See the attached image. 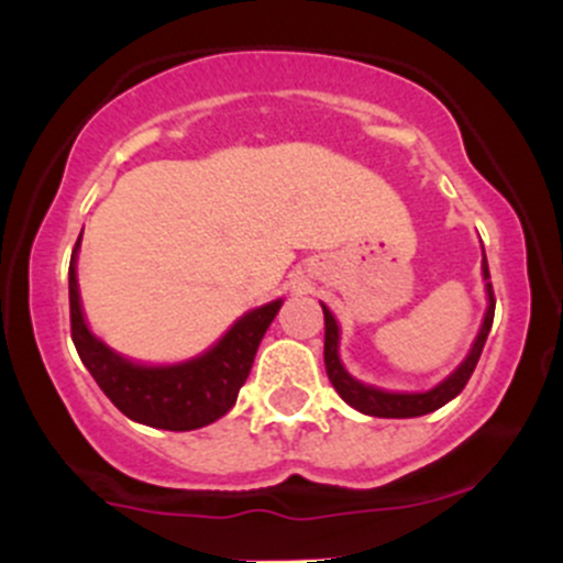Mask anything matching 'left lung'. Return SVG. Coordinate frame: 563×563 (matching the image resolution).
Wrapping results in <instances>:
<instances>
[{"label": "left lung", "mask_w": 563, "mask_h": 563, "mask_svg": "<svg viewBox=\"0 0 563 563\" xmlns=\"http://www.w3.org/2000/svg\"><path fill=\"white\" fill-rule=\"evenodd\" d=\"M482 272H485L487 280V313L485 323H482L479 334H476V343L471 345V354L465 356L463 365L452 373L446 382H441L439 387L430 391H384L376 387H365V384L354 382V378L345 373V367L340 365L338 356V343H340V329L334 316L323 308V365H327V376L332 382V387L338 389V395L349 402L356 411L367 413V417H384V419H408V417H422V413L435 411V408L446 406L452 397H457L463 391L465 384H468L471 373H474L476 362H479L482 349H485L487 332L493 327V313H496V294H493L490 283V269H487V258L482 261Z\"/></svg>", "instance_id": "obj_1"}]
</instances>
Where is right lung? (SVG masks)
Returning a JSON list of instances; mask_svg holds the SVG:
<instances>
[{
  "instance_id": "1",
  "label": "right lung",
  "mask_w": 563,
  "mask_h": 563,
  "mask_svg": "<svg viewBox=\"0 0 563 563\" xmlns=\"http://www.w3.org/2000/svg\"><path fill=\"white\" fill-rule=\"evenodd\" d=\"M76 250H73L70 275H67L70 334L78 356L92 373L98 387L106 391L108 400L133 422L161 430H196L229 413L242 384L247 382L261 338L280 310L283 299L250 310L225 332V338L214 349H209L198 360L172 367L133 365L113 354L87 329L81 299H78Z\"/></svg>"
}]
</instances>
